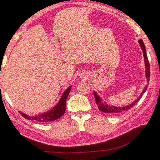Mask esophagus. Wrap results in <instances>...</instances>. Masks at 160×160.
<instances>
[{
    "label": "esophagus",
    "mask_w": 160,
    "mask_h": 160,
    "mask_svg": "<svg viewBox=\"0 0 160 160\" xmlns=\"http://www.w3.org/2000/svg\"><path fill=\"white\" fill-rule=\"evenodd\" d=\"M81 77H82V78H86L87 76H86V74H82Z\"/></svg>",
    "instance_id": "1"
}]
</instances>
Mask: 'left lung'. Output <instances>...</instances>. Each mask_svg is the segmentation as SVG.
I'll return each mask as SVG.
<instances>
[{"label":"left lung","instance_id":"1","mask_svg":"<svg viewBox=\"0 0 160 160\" xmlns=\"http://www.w3.org/2000/svg\"><path fill=\"white\" fill-rule=\"evenodd\" d=\"M140 45V47L142 49V53H143V57L145 59V75H146V78H147V86L145 87V88L142 90V92L141 93L140 96L139 97L137 98V99H136L133 102H132L130 104L127 106H124V107H115V106H113L111 105H108L106 104V102H103V100L100 97V96H98V95L96 93V91H93L94 93V96H95V101L96 103L98 106V108L99 109V110L102 111V112L105 113H108L110 115H119L121 114L122 113H124V112H127L130 109H131L132 107H133L136 104V103L139 101V100L141 99V98L142 97V94H143L146 91L148 86V82H149V78H150V65H149V62L148 60V58H147V51H146V48L145 46L144 45L143 41H142V39H140L138 41Z\"/></svg>","mask_w":160,"mask_h":160}]
</instances>
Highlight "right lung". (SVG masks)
Returning <instances> with one entry per match:
<instances>
[{"instance_id": "add662e5", "label": "right lung", "mask_w": 160, "mask_h": 160, "mask_svg": "<svg viewBox=\"0 0 160 160\" xmlns=\"http://www.w3.org/2000/svg\"><path fill=\"white\" fill-rule=\"evenodd\" d=\"M71 86H70L68 87V88L66 89L62 96L61 97L60 100L58 101V104L49 111L33 116H29L27 114L22 113L20 111L19 113L21 114L22 117H24V118H26L27 119L32 121L33 120L40 122H48L58 119L59 118H60L65 112L66 100L70 93Z\"/></svg>"}]
</instances>
